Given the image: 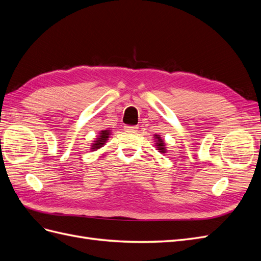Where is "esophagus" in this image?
Wrapping results in <instances>:
<instances>
[{"mask_svg":"<svg viewBox=\"0 0 261 261\" xmlns=\"http://www.w3.org/2000/svg\"><path fill=\"white\" fill-rule=\"evenodd\" d=\"M124 129H125L126 132L135 133V132H137L138 127H137V126H136V125H125V126H124Z\"/></svg>","mask_w":261,"mask_h":261,"instance_id":"34e87169","label":"esophagus"}]
</instances>
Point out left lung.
Listing matches in <instances>:
<instances>
[{"mask_svg": "<svg viewBox=\"0 0 261 261\" xmlns=\"http://www.w3.org/2000/svg\"><path fill=\"white\" fill-rule=\"evenodd\" d=\"M154 139H155V146L159 150V152L161 153H165L167 152V149H165V144L164 141L162 140V138L159 135H154Z\"/></svg>", "mask_w": 261, "mask_h": 261, "instance_id": "obj_1", "label": "left lung"}]
</instances>
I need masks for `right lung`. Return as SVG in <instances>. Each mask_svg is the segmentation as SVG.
Segmentation results:
<instances>
[{
    "label": "right lung",
    "mask_w": 261,
    "mask_h": 261,
    "mask_svg": "<svg viewBox=\"0 0 261 261\" xmlns=\"http://www.w3.org/2000/svg\"><path fill=\"white\" fill-rule=\"evenodd\" d=\"M111 135V132H110L109 129H106V130H101L99 133V136L98 138L93 141L92 145H91V150L92 151H94V150H97L101 147H103V145L107 143V140L109 138V136Z\"/></svg>",
    "instance_id": "obj_1"
}]
</instances>
